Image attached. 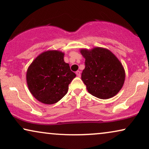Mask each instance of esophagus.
<instances>
[{"instance_id": "34e87169", "label": "esophagus", "mask_w": 149, "mask_h": 149, "mask_svg": "<svg viewBox=\"0 0 149 149\" xmlns=\"http://www.w3.org/2000/svg\"><path fill=\"white\" fill-rule=\"evenodd\" d=\"M76 74H77V77H81V71H79V70L77 71Z\"/></svg>"}]
</instances>
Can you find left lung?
Returning <instances> with one entry per match:
<instances>
[{"instance_id": "1", "label": "left lung", "mask_w": 149, "mask_h": 149, "mask_svg": "<svg viewBox=\"0 0 149 149\" xmlns=\"http://www.w3.org/2000/svg\"><path fill=\"white\" fill-rule=\"evenodd\" d=\"M85 59L81 79L88 92L100 99H109L117 94L125 82L124 68L115 54L108 49H81Z\"/></svg>"}]
</instances>
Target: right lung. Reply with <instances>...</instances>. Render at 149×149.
<instances>
[{
  "label": "right lung",
  "instance_id": "right-lung-1",
  "mask_svg": "<svg viewBox=\"0 0 149 149\" xmlns=\"http://www.w3.org/2000/svg\"><path fill=\"white\" fill-rule=\"evenodd\" d=\"M64 53L48 50L34 59L26 72V82L32 95L40 102L53 104L68 90L76 74L64 60Z\"/></svg>",
  "mask_w": 149,
  "mask_h": 149
}]
</instances>
